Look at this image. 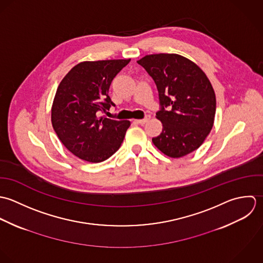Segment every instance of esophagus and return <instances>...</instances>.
I'll return each mask as SVG.
<instances>
[{
    "label": "esophagus",
    "instance_id": "obj_1",
    "mask_svg": "<svg viewBox=\"0 0 263 263\" xmlns=\"http://www.w3.org/2000/svg\"><path fill=\"white\" fill-rule=\"evenodd\" d=\"M149 119H151V116L149 115H147L144 119H139V120H135V122L136 123H138V124H144V123H146L147 121H149Z\"/></svg>",
    "mask_w": 263,
    "mask_h": 263
}]
</instances>
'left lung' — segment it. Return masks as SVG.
Listing matches in <instances>:
<instances>
[{"label": "left lung", "instance_id": "obj_1", "mask_svg": "<svg viewBox=\"0 0 263 263\" xmlns=\"http://www.w3.org/2000/svg\"><path fill=\"white\" fill-rule=\"evenodd\" d=\"M137 63L158 87L161 108L157 119L162 131L153 138L154 144L170 158L193 153L203 143L214 122L216 100L206 74L178 53L147 54Z\"/></svg>", "mask_w": 263, "mask_h": 263}]
</instances>
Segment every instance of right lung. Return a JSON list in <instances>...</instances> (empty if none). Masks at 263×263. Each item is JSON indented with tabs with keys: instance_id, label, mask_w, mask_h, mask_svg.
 <instances>
[{
	"instance_id": "right-lung-1",
	"label": "right lung",
	"mask_w": 263,
	"mask_h": 263,
	"mask_svg": "<svg viewBox=\"0 0 263 263\" xmlns=\"http://www.w3.org/2000/svg\"><path fill=\"white\" fill-rule=\"evenodd\" d=\"M131 59L85 61L60 82L52 105V125L64 146L80 159L101 162L121 146L130 121L101 117L114 103L108 88Z\"/></svg>"
}]
</instances>
